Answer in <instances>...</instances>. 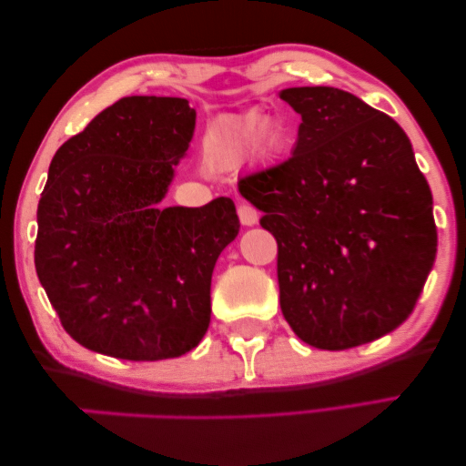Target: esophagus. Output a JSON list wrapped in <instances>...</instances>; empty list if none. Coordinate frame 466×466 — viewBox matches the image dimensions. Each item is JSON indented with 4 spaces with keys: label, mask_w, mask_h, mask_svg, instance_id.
Wrapping results in <instances>:
<instances>
[{
    "label": "esophagus",
    "mask_w": 466,
    "mask_h": 466,
    "mask_svg": "<svg viewBox=\"0 0 466 466\" xmlns=\"http://www.w3.org/2000/svg\"><path fill=\"white\" fill-rule=\"evenodd\" d=\"M238 215H239L241 225L251 227V225L258 223V210L251 204H239L238 206Z\"/></svg>",
    "instance_id": "esophagus-1"
}]
</instances>
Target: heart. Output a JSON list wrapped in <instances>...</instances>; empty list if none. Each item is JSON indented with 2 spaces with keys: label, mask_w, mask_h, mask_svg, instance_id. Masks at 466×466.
<instances>
[{
  "label": "heart",
  "mask_w": 466,
  "mask_h": 466,
  "mask_svg": "<svg viewBox=\"0 0 466 466\" xmlns=\"http://www.w3.org/2000/svg\"><path fill=\"white\" fill-rule=\"evenodd\" d=\"M262 134V140L268 148H277L283 142V134H280L279 127H264L262 132V117L256 116V113H249V116L228 121V124L217 127L215 132L210 134L208 144V157L215 163L227 165L235 163L246 155V152L254 147L258 136Z\"/></svg>",
  "instance_id": "heart-1"
}]
</instances>
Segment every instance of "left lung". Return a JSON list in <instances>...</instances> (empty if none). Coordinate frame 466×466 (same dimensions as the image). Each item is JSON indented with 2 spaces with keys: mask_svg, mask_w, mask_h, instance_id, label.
<instances>
[{
  "mask_svg": "<svg viewBox=\"0 0 466 466\" xmlns=\"http://www.w3.org/2000/svg\"><path fill=\"white\" fill-rule=\"evenodd\" d=\"M293 155L239 179L277 239L280 309L303 342L342 350L399 328L436 260L433 198L407 134L332 86L287 88Z\"/></svg>",
  "mask_w": 466,
  "mask_h": 466,
  "instance_id": "left-lung-1",
  "label": "left lung"
}]
</instances>
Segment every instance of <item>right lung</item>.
<instances>
[{
	"mask_svg": "<svg viewBox=\"0 0 466 466\" xmlns=\"http://www.w3.org/2000/svg\"><path fill=\"white\" fill-rule=\"evenodd\" d=\"M196 109L124 96L64 142L36 210L35 266L82 347L129 361L181 357L210 324V280L239 233L231 198L158 208Z\"/></svg>",
	"mask_w": 466,
	"mask_h": 466,
	"instance_id": "add662e5",
	"label": "right lung"
}]
</instances>
